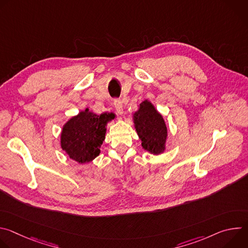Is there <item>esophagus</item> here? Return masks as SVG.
<instances>
[{
  "label": "esophagus",
  "mask_w": 248,
  "mask_h": 248,
  "mask_svg": "<svg viewBox=\"0 0 248 248\" xmlns=\"http://www.w3.org/2000/svg\"><path fill=\"white\" fill-rule=\"evenodd\" d=\"M114 107H115L118 114H120V115L124 114V107H123V103H122L121 100H115L114 101Z\"/></svg>",
  "instance_id": "34e87169"
}]
</instances>
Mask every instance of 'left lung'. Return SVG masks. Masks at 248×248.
I'll list each match as a JSON object with an SVG mask.
<instances>
[{"mask_svg":"<svg viewBox=\"0 0 248 248\" xmlns=\"http://www.w3.org/2000/svg\"><path fill=\"white\" fill-rule=\"evenodd\" d=\"M133 123L143 149L153 155L162 154L166 149L168 130L162 115L150 101L139 105L133 114Z\"/></svg>","mask_w":248,"mask_h":248,"instance_id":"left-lung-1","label":"left lung"}]
</instances>
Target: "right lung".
I'll list each match as a JSON object with an SVG mask.
<instances>
[{
	"label": "right lung",
	"mask_w": 248,
	"mask_h": 248,
	"mask_svg": "<svg viewBox=\"0 0 248 248\" xmlns=\"http://www.w3.org/2000/svg\"><path fill=\"white\" fill-rule=\"evenodd\" d=\"M115 117L113 113L96 115L88 109L81 111L63 124L61 133L62 149L79 164L91 162L100 154L106 125Z\"/></svg>",
	"instance_id": "right-lung-1"
}]
</instances>
